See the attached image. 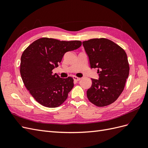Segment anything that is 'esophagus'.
Listing matches in <instances>:
<instances>
[{
    "label": "esophagus",
    "mask_w": 148,
    "mask_h": 148,
    "mask_svg": "<svg viewBox=\"0 0 148 148\" xmlns=\"http://www.w3.org/2000/svg\"><path fill=\"white\" fill-rule=\"evenodd\" d=\"M73 79L75 80V81H76V82H78V81H79L80 79H81V78H78V77H75V76H74V77H73Z\"/></svg>",
    "instance_id": "esophagus-1"
}]
</instances>
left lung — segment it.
<instances>
[{
    "mask_svg": "<svg viewBox=\"0 0 148 148\" xmlns=\"http://www.w3.org/2000/svg\"><path fill=\"white\" fill-rule=\"evenodd\" d=\"M91 69H97L99 79L92 78L88 89L89 101L98 107L115 102L123 91L130 67L126 52L113 41L106 38L83 42Z\"/></svg>",
    "mask_w": 148,
    "mask_h": 148,
    "instance_id": "1",
    "label": "left lung"
}]
</instances>
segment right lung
<instances>
[{"label":"right lung","mask_w":148,"mask_h":148,"mask_svg":"<svg viewBox=\"0 0 148 148\" xmlns=\"http://www.w3.org/2000/svg\"><path fill=\"white\" fill-rule=\"evenodd\" d=\"M80 41H65L42 38L31 43L21 57L20 74L26 89L40 104L50 108L59 107L73 88L71 77L62 78L52 74L65 53L77 49Z\"/></svg>","instance_id":"add662e5"}]
</instances>
